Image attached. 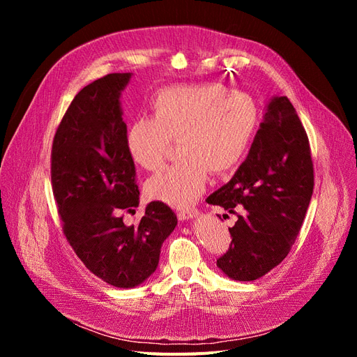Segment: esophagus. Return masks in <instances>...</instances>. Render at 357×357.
Here are the masks:
<instances>
[{
  "mask_svg": "<svg viewBox=\"0 0 357 357\" xmlns=\"http://www.w3.org/2000/svg\"><path fill=\"white\" fill-rule=\"evenodd\" d=\"M198 214V208H186V210H180V211H177V218L180 219V220H188V219H192V218H195V215Z\"/></svg>",
  "mask_w": 357,
  "mask_h": 357,
  "instance_id": "1",
  "label": "esophagus"
}]
</instances>
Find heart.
<instances>
[{
    "instance_id": "b5f03b06",
    "label": "heart",
    "mask_w": 357,
    "mask_h": 357,
    "mask_svg": "<svg viewBox=\"0 0 357 357\" xmlns=\"http://www.w3.org/2000/svg\"><path fill=\"white\" fill-rule=\"evenodd\" d=\"M152 117L138 116L125 135L128 156L146 171L158 169L171 139L181 155L146 183L150 198L188 207L204 192L210 172L225 174L244 158L255 135L259 109L250 95L226 92L219 83L185 84L158 92Z\"/></svg>"
}]
</instances>
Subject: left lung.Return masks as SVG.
Masks as SVG:
<instances>
[{
	"label": "left lung",
	"instance_id": "1",
	"mask_svg": "<svg viewBox=\"0 0 357 357\" xmlns=\"http://www.w3.org/2000/svg\"><path fill=\"white\" fill-rule=\"evenodd\" d=\"M314 189L308 135L287 100L268 104L250 152L229 183L207 198L238 215L218 266L232 280L253 282L289 255ZM245 210L240 215L235 208Z\"/></svg>",
	"mask_w": 357,
	"mask_h": 357
}]
</instances>
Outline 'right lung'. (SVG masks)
Listing matches in <instances>:
<instances>
[{
    "label": "right lung",
    "mask_w": 357,
    "mask_h": 357,
    "mask_svg": "<svg viewBox=\"0 0 357 357\" xmlns=\"http://www.w3.org/2000/svg\"><path fill=\"white\" fill-rule=\"evenodd\" d=\"M131 74L113 73L74 96L53 137L50 176L62 231L84 266L114 287H135L155 273L177 215L150 202L137 225L139 190L125 147L121 92Z\"/></svg>",
    "instance_id": "add662e5"
}]
</instances>
